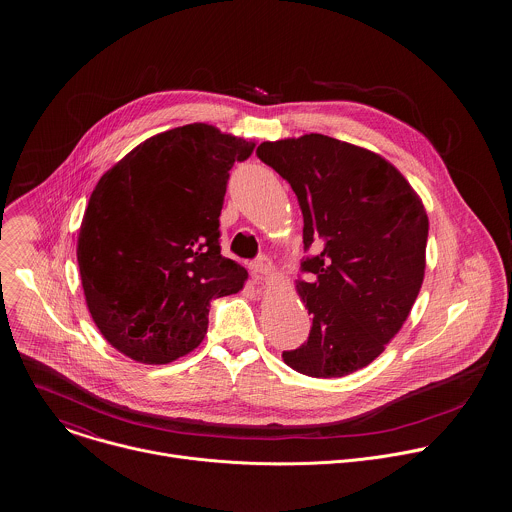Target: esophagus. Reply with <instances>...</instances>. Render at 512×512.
I'll list each match as a JSON object with an SVG mask.
<instances>
[{
    "label": "esophagus",
    "mask_w": 512,
    "mask_h": 512,
    "mask_svg": "<svg viewBox=\"0 0 512 512\" xmlns=\"http://www.w3.org/2000/svg\"><path fill=\"white\" fill-rule=\"evenodd\" d=\"M250 270H252V276H254L256 280H262V278H266V276L272 272V262H270L266 256H262V258H258V260L250 266Z\"/></svg>",
    "instance_id": "esophagus-1"
}]
</instances>
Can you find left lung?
Wrapping results in <instances>:
<instances>
[{
    "instance_id": "1",
    "label": "left lung",
    "mask_w": 512,
    "mask_h": 512,
    "mask_svg": "<svg viewBox=\"0 0 512 512\" xmlns=\"http://www.w3.org/2000/svg\"><path fill=\"white\" fill-rule=\"evenodd\" d=\"M256 155L290 185L303 215L297 280L307 341L284 351L293 370L335 378L370 365L400 331L426 270L428 215L404 175L378 153L321 134L264 142Z\"/></svg>"
}]
</instances>
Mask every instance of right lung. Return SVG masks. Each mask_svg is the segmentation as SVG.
<instances>
[{"mask_svg": "<svg viewBox=\"0 0 512 512\" xmlns=\"http://www.w3.org/2000/svg\"><path fill=\"white\" fill-rule=\"evenodd\" d=\"M256 144L187 124L134 147L84 211L76 258L88 311L126 357L165 365L205 339L209 307L246 270L220 254L219 217L234 161Z\"/></svg>", "mask_w": 512, "mask_h": 512, "instance_id": "1", "label": "right lung"}]
</instances>
